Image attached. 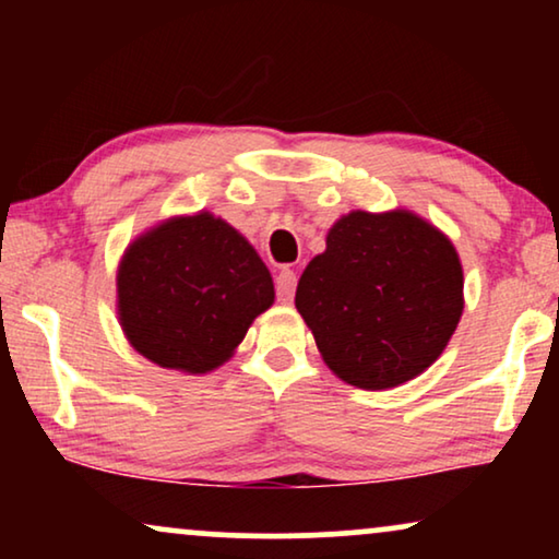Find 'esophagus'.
<instances>
[{"label": "esophagus", "instance_id": "1", "mask_svg": "<svg viewBox=\"0 0 559 559\" xmlns=\"http://www.w3.org/2000/svg\"><path fill=\"white\" fill-rule=\"evenodd\" d=\"M274 287H277V297L282 302H289L295 297L297 287V274L289 270V266H282L277 272V280H274Z\"/></svg>", "mask_w": 559, "mask_h": 559}]
</instances>
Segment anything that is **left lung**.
I'll return each mask as SVG.
<instances>
[{
	"label": "left lung",
	"instance_id": "obj_1",
	"mask_svg": "<svg viewBox=\"0 0 559 559\" xmlns=\"http://www.w3.org/2000/svg\"><path fill=\"white\" fill-rule=\"evenodd\" d=\"M295 308L335 377L392 389L438 361L463 316L453 241L417 213L350 211L305 266Z\"/></svg>",
	"mask_w": 559,
	"mask_h": 559
}]
</instances>
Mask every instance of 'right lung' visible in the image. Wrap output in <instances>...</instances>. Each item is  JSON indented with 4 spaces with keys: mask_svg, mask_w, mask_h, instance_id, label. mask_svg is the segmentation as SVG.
<instances>
[{
    "mask_svg": "<svg viewBox=\"0 0 559 559\" xmlns=\"http://www.w3.org/2000/svg\"><path fill=\"white\" fill-rule=\"evenodd\" d=\"M272 302V274L254 247L209 211L163 221L119 262L121 331L163 369H218Z\"/></svg>",
    "mask_w": 559,
    "mask_h": 559,
    "instance_id": "1",
    "label": "right lung"
}]
</instances>
